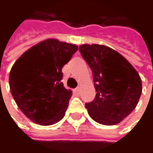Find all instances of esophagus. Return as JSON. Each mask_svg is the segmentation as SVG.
Returning <instances> with one entry per match:
<instances>
[{
  "instance_id": "esophagus-1",
  "label": "esophagus",
  "mask_w": 153,
  "mask_h": 153,
  "mask_svg": "<svg viewBox=\"0 0 153 153\" xmlns=\"http://www.w3.org/2000/svg\"><path fill=\"white\" fill-rule=\"evenodd\" d=\"M74 91L76 92L77 94H79V93L80 92V88H79V87H78V88H76L74 89Z\"/></svg>"
}]
</instances>
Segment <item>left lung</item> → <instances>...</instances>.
I'll return each instance as SVG.
<instances>
[{"instance_id":"8db88e82","label":"left lung","mask_w":153,"mask_h":153,"mask_svg":"<svg viewBox=\"0 0 153 153\" xmlns=\"http://www.w3.org/2000/svg\"><path fill=\"white\" fill-rule=\"evenodd\" d=\"M79 52L93 73L95 99L86 104L97 123H120L136 108L142 94V80L136 69L114 49L98 44H83Z\"/></svg>"}]
</instances>
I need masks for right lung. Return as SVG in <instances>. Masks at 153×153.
Listing matches in <instances>:
<instances>
[{
    "instance_id": "obj_1",
    "label": "right lung",
    "mask_w": 153,
    "mask_h": 153,
    "mask_svg": "<svg viewBox=\"0 0 153 153\" xmlns=\"http://www.w3.org/2000/svg\"><path fill=\"white\" fill-rule=\"evenodd\" d=\"M78 46L48 39L26 50L10 73L12 97L23 113L42 126L61 120L72 91L64 87L62 68Z\"/></svg>"
}]
</instances>
